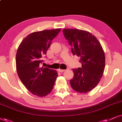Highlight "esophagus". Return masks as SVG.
I'll list each match as a JSON object with an SVG mask.
<instances>
[{"instance_id": "34e87169", "label": "esophagus", "mask_w": 122, "mask_h": 122, "mask_svg": "<svg viewBox=\"0 0 122 122\" xmlns=\"http://www.w3.org/2000/svg\"><path fill=\"white\" fill-rule=\"evenodd\" d=\"M64 70H61V69H58V71L60 72H63L64 71Z\"/></svg>"}]
</instances>
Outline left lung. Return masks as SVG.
<instances>
[{
    "mask_svg": "<svg viewBox=\"0 0 122 122\" xmlns=\"http://www.w3.org/2000/svg\"><path fill=\"white\" fill-rule=\"evenodd\" d=\"M63 33L71 46L73 55L80 57L81 68L72 69L74 76L70 80L75 91L85 93L97 86L102 77L105 56L98 40L88 31L77 29H64Z\"/></svg>",
    "mask_w": 122,
    "mask_h": 122,
    "instance_id": "obj_1",
    "label": "left lung"
}]
</instances>
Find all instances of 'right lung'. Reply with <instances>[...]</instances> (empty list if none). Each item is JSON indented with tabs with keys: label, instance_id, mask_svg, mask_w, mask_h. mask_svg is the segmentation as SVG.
<instances>
[{
	"label": "right lung",
	"instance_id": "right-lung-1",
	"mask_svg": "<svg viewBox=\"0 0 122 122\" xmlns=\"http://www.w3.org/2000/svg\"><path fill=\"white\" fill-rule=\"evenodd\" d=\"M61 29L31 33L22 41L16 56L18 76L32 94L45 97L52 91L58 73L47 67H41L52 41Z\"/></svg>",
	"mask_w": 122,
	"mask_h": 122
}]
</instances>
